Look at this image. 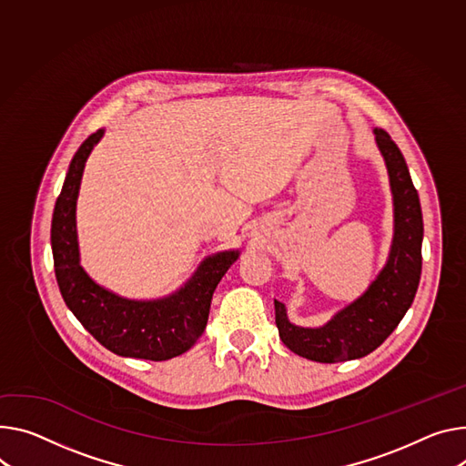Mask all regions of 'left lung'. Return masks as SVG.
Returning <instances> with one entry per match:
<instances>
[{
  "label": "left lung",
  "instance_id": "obj_1",
  "mask_svg": "<svg viewBox=\"0 0 466 466\" xmlns=\"http://www.w3.org/2000/svg\"><path fill=\"white\" fill-rule=\"evenodd\" d=\"M375 143L385 157L394 197V238L390 255L377 279L323 327L289 323L286 307L275 301V323L284 346L316 362H344L366 357L383 344L412 305L421 273L424 221L418 191L398 145L380 128Z\"/></svg>",
  "mask_w": 466,
  "mask_h": 466
}]
</instances>
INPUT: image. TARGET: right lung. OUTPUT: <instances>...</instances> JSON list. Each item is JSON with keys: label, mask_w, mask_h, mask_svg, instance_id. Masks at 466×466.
Instances as JSON below:
<instances>
[{"label": "right lung", "mask_w": 466, "mask_h": 466, "mask_svg": "<svg viewBox=\"0 0 466 466\" xmlns=\"http://www.w3.org/2000/svg\"><path fill=\"white\" fill-rule=\"evenodd\" d=\"M102 137L104 130H98L77 148L54 208L52 252L61 295L79 323L115 355L145 360L178 357L202 336L211 295L239 250L206 258L178 291L161 299H126L96 284L79 266L76 202L86 161Z\"/></svg>", "instance_id": "obj_1"}]
</instances>
